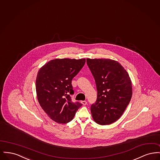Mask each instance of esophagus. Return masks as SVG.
<instances>
[{
	"label": "esophagus",
	"instance_id": "1",
	"mask_svg": "<svg viewBox=\"0 0 160 160\" xmlns=\"http://www.w3.org/2000/svg\"><path fill=\"white\" fill-rule=\"evenodd\" d=\"M81 102L83 105H86L87 104V102L86 101H81Z\"/></svg>",
	"mask_w": 160,
	"mask_h": 160
}]
</instances>
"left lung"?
I'll list each match as a JSON object with an SVG mask.
<instances>
[{
  "label": "left lung",
  "instance_id": "obj_1",
  "mask_svg": "<svg viewBox=\"0 0 160 160\" xmlns=\"http://www.w3.org/2000/svg\"><path fill=\"white\" fill-rule=\"evenodd\" d=\"M87 64L94 77L97 98L91 107L92 118L99 125L118 121L129 104L132 84L127 71L118 62L110 59H89Z\"/></svg>",
  "mask_w": 160,
  "mask_h": 160
}]
</instances>
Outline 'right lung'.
<instances>
[{
  "label": "right lung",
  "mask_w": 160,
  "mask_h": 160,
  "mask_svg": "<svg viewBox=\"0 0 160 160\" xmlns=\"http://www.w3.org/2000/svg\"><path fill=\"white\" fill-rule=\"evenodd\" d=\"M85 59H55L38 71L36 92L38 102L48 116L59 123H67L74 118L82 106L73 102L71 82L83 67Z\"/></svg>",
  "instance_id": "add662e5"
}]
</instances>
